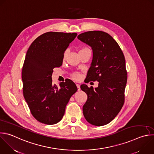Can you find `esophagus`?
I'll return each mask as SVG.
<instances>
[{"label":"esophagus","mask_w":154,"mask_h":154,"mask_svg":"<svg viewBox=\"0 0 154 154\" xmlns=\"http://www.w3.org/2000/svg\"><path fill=\"white\" fill-rule=\"evenodd\" d=\"M76 86H77V89H78V91H80V85H79V84H76Z\"/></svg>","instance_id":"obj_1"}]
</instances>
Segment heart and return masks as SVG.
Masks as SVG:
<instances>
[{
  "label": "heart",
  "instance_id": "heart-1",
  "mask_svg": "<svg viewBox=\"0 0 154 154\" xmlns=\"http://www.w3.org/2000/svg\"><path fill=\"white\" fill-rule=\"evenodd\" d=\"M89 49H88V48H82L79 52H80V51H86V50H89ZM90 50V49H89ZM67 56V51H65V52L64 53V54H63V58H65ZM72 78L75 80H80V74L79 73H74L73 74H72Z\"/></svg>",
  "mask_w": 154,
  "mask_h": 154
}]
</instances>
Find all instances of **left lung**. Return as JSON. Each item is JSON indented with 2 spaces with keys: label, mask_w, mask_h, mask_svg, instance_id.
<instances>
[{
  "label": "left lung",
  "mask_w": 154,
  "mask_h": 154,
  "mask_svg": "<svg viewBox=\"0 0 154 154\" xmlns=\"http://www.w3.org/2000/svg\"><path fill=\"white\" fill-rule=\"evenodd\" d=\"M77 38L92 49V60L86 79L98 82V86L94 89L86 85L80 86L88 95L83 113L90 124L103 126L117 116L124 104L127 82L125 56L117 42L105 32L88 31Z\"/></svg>",
  "instance_id": "left-lung-1"
}]
</instances>
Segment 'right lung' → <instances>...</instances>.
I'll use <instances>...</instances> for the list:
<instances>
[{"instance_id": "1", "label": "right lung", "mask_w": 154, "mask_h": 154, "mask_svg": "<svg viewBox=\"0 0 154 154\" xmlns=\"http://www.w3.org/2000/svg\"><path fill=\"white\" fill-rule=\"evenodd\" d=\"M77 34L48 32L31 43L22 72L23 93L32 116L39 122L54 125L63 117L71 97L77 91L71 80L53 84V69L62 65L65 51Z\"/></svg>"}]
</instances>
